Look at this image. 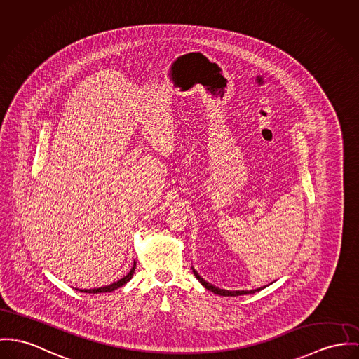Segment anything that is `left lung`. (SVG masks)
<instances>
[{
    "mask_svg": "<svg viewBox=\"0 0 359 359\" xmlns=\"http://www.w3.org/2000/svg\"><path fill=\"white\" fill-rule=\"evenodd\" d=\"M194 276L198 278V281L206 288V290H209V291H212V292H215V294H217V295H221V297H238V295H246V294H254V292H257V291H261L264 287H259V288H257V290H250V291H228V290H221L219 287H216V285H213V284H210V283H208V281H205L202 277L198 275V272L195 271L193 268Z\"/></svg>",
    "mask_w": 359,
    "mask_h": 359,
    "instance_id": "left-lung-1",
    "label": "left lung"
}]
</instances>
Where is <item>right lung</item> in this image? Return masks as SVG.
Segmentation results:
<instances>
[{"instance_id": "right-lung-1", "label": "right lung", "mask_w": 359, "mask_h": 359, "mask_svg": "<svg viewBox=\"0 0 359 359\" xmlns=\"http://www.w3.org/2000/svg\"><path fill=\"white\" fill-rule=\"evenodd\" d=\"M135 268H137V264L134 262V266L131 268V271L126 275V276L123 277V278H120L118 281H114V283H111L109 285H105V287H101V288H93V290H79V291H82V292H88V294H100V292H111V291H114V290H117V288H120V287H123L124 284H127V281H130L131 280V277L134 276V273H135Z\"/></svg>"}]
</instances>
